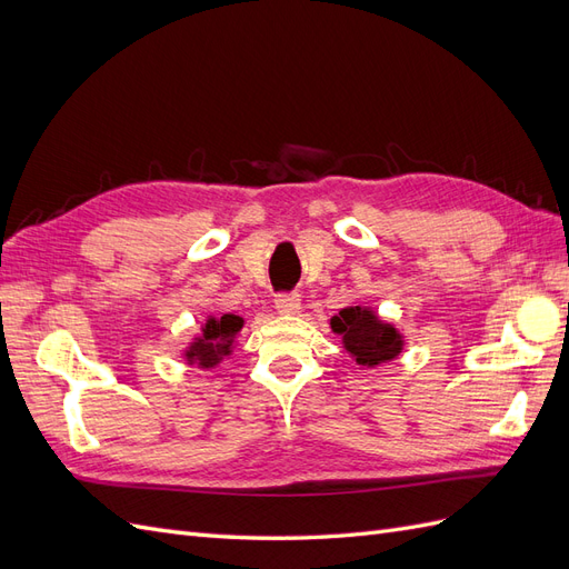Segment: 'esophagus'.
Listing matches in <instances>:
<instances>
[{
  "mask_svg": "<svg viewBox=\"0 0 569 569\" xmlns=\"http://www.w3.org/2000/svg\"><path fill=\"white\" fill-rule=\"evenodd\" d=\"M274 308H278L280 316H297L301 308L299 295H278L274 297Z\"/></svg>",
  "mask_w": 569,
  "mask_h": 569,
  "instance_id": "1",
  "label": "esophagus"
}]
</instances>
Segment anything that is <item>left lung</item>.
I'll use <instances>...</instances> for the list:
<instances>
[{
	"instance_id": "obj_1",
	"label": "left lung",
	"mask_w": 569,
	"mask_h": 569,
	"mask_svg": "<svg viewBox=\"0 0 569 569\" xmlns=\"http://www.w3.org/2000/svg\"><path fill=\"white\" fill-rule=\"evenodd\" d=\"M332 332L341 337L347 349L358 366L375 368L389 363L403 351V337L393 325L377 318L372 308L349 306L341 308L339 316L330 320Z\"/></svg>"
}]
</instances>
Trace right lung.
<instances>
[{"label": "right lung", "instance_id": "obj_1", "mask_svg": "<svg viewBox=\"0 0 569 569\" xmlns=\"http://www.w3.org/2000/svg\"><path fill=\"white\" fill-rule=\"evenodd\" d=\"M244 327V318H239L234 313H226L220 318H209L206 325L201 327V335L194 337V341H189V347L184 349V358L189 366H199V368H216L222 356H230L234 339L239 330Z\"/></svg>", "mask_w": 569, "mask_h": 569}]
</instances>
